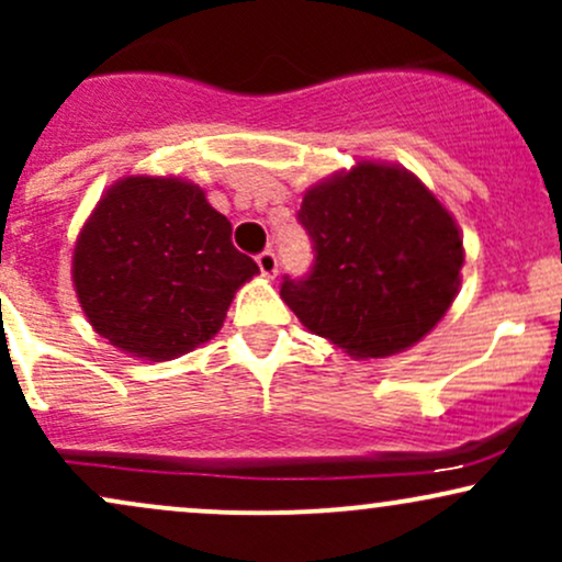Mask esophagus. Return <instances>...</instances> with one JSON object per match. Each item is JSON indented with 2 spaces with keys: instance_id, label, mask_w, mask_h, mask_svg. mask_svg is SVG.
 Returning a JSON list of instances; mask_svg holds the SVG:
<instances>
[{
  "instance_id": "obj_1",
  "label": "esophagus",
  "mask_w": 562,
  "mask_h": 562,
  "mask_svg": "<svg viewBox=\"0 0 562 562\" xmlns=\"http://www.w3.org/2000/svg\"><path fill=\"white\" fill-rule=\"evenodd\" d=\"M256 263H259V269H261V274L263 277H274L277 274V256H274V250H261L259 256H256Z\"/></svg>"
}]
</instances>
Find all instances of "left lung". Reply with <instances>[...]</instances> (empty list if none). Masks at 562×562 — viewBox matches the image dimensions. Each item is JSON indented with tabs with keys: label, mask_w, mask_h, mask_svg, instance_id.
Segmentation results:
<instances>
[{
	"label": "left lung",
	"mask_w": 562,
	"mask_h": 562,
	"mask_svg": "<svg viewBox=\"0 0 562 562\" xmlns=\"http://www.w3.org/2000/svg\"><path fill=\"white\" fill-rule=\"evenodd\" d=\"M312 272L280 295L312 333L357 359L404 351L447 314L465 261L454 218L406 169L359 164L303 195Z\"/></svg>",
	"instance_id": "1"
}]
</instances>
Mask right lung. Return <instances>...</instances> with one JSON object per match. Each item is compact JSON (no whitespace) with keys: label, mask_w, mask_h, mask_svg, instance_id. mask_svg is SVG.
<instances>
[{"label":"right lung","mask_w":562,"mask_h":562,"mask_svg":"<svg viewBox=\"0 0 562 562\" xmlns=\"http://www.w3.org/2000/svg\"><path fill=\"white\" fill-rule=\"evenodd\" d=\"M259 272L227 216L182 179L126 177L83 224L74 285L102 338L166 362L222 330L235 290Z\"/></svg>","instance_id":"add662e5"}]
</instances>
